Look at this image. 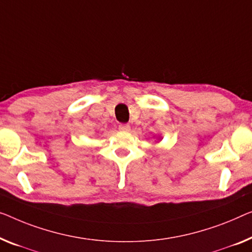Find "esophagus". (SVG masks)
I'll use <instances>...</instances> for the list:
<instances>
[{"instance_id":"1","label":"esophagus","mask_w":252,"mask_h":252,"mask_svg":"<svg viewBox=\"0 0 252 252\" xmlns=\"http://www.w3.org/2000/svg\"><path fill=\"white\" fill-rule=\"evenodd\" d=\"M119 130L122 131V132H127V131H130V126L126 125V123H121L119 126Z\"/></svg>"}]
</instances>
